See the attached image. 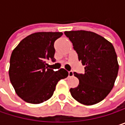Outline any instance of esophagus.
Masks as SVG:
<instances>
[{"mask_svg": "<svg viewBox=\"0 0 125 125\" xmlns=\"http://www.w3.org/2000/svg\"><path fill=\"white\" fill-rule=\"evenodd\" d=\"M74 76V72L72 71H69L68 72V77H73Z\"/></svg>", "mask_w": 125, "mask_h": 125, "instance_id": "1", "label": "esophagus"}]
</instances>
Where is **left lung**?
I'll list each match as a JSON object with an SVG mask.
<instances>
[{
    "instance_id": "obj_1",
    "label": "left lung",
    "mask_w": 125,
    "mask_h": 125,
    "mask_svg": "<svg viewBox=\"0 0 125 125\" xmlns=\"http://www.w3.org/2000/svg\"><path fill=\"white\" fill-rule=\"evenodd\" d=\"M72 42L78 59L85 66V73L74 72L79 85L70 89L72 96L85 105L103 101L112 90L119 71L117 56L113 45L92 32H64Z\"/></svg>"
}]
</instances>
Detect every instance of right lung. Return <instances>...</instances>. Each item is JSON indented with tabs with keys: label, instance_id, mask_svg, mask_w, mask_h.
Here are the masks:
<instances>
[{
	"label": "right lung",
	"instance_id": "1",
	"mask_svg": "<svg viewBox=\"0 0 125 125\" xmlns=\"http://www.w3.org/2000/svg\"><path fill=\"white\" fill-rule=\"evenodd\" d=\"M62 32H36L24 38L13 51L9 78L16 94L24 101L38 104L48 100L58 82L68 72L48 68L46 62H55L54 42Z\"/></svg>",
	"mask_w": 125,
	"mask_h": 125
}]
</instances>
